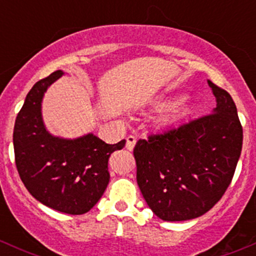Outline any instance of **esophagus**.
Masks as SVG:
<instances>
[{
	"label": "esophagus",
	"mask_w": 256,
	"mask_h": 256,
	"mask_svg": "<svg viewBox=\"0 0 256 256\" xmlns=\"http://www.w3.org/2000/svg\"><path fill=\"white\" fill-rule=\"evenodd\" d=\"M136 138L135 136H132V135H130V136H128V138H126V148L128 150V151H132L134 150V147H135V144H136Z\"/></svg>",
	"instance_id": "esophagus-1"
}]
</instances>
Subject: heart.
Returning a JSON list of instances; mask_svg holds the SVG:
<instances>
[{"mask_svg": "<svg viewBox=\"0 0 256 256\" xmlns=\"http://www.w3.org/2000/svg\"><path fill=\"white\" fill-rule=\"evenodd\" d=\"M190 110H192V104L187 96L177 98L164 108L161 114L157 116L156 124L161 128H168L184 118L190 112Z\"/></svg>", "mask_w": 256, "mask_h": 256, "instance_id": "heart-1", "label": "heart"}]
</instances>
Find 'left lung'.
<instances>
[{
  "label": "left lung",
  "instance_id": "1",
  "mask_svg": "<svg viewBox=\"0 0 256 256\" xmlns=\"http://www.w3.org/2000/svg\"><path fill=\"white\" fill-rule=\"evenodd\" d=\"M216 106L164 135L138 140L136 180L150 209L166 222L198 218L222 198L242 146L238 112L228 92L208 80Z\"/></svg>",
  "mask_w": 256,
  "mask_h": 256
}]
</instances>
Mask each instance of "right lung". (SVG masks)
<instances>
[{
	"label": "right lung",
	"mask_w": 256,
	"mask_h": 256,
	"mask_svg": "<svg viewBox=\"0 0 256 256\" xmlns=\"http://www.w3.org/2000/svg\"><path fill=\"white\" fill-rule=\"evenodd\" d=\"M63 70L33 85L18 112L14 130L16 166L28 192L42 204L62 213L84 214L102 198L109 184L110 154L125 140L109 144L92 132L76 138L52 135L42 116L47 89Z\"/></svg>",
	"instance_id": "add662e5"
}]
</instances>
